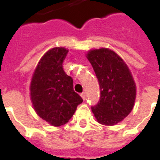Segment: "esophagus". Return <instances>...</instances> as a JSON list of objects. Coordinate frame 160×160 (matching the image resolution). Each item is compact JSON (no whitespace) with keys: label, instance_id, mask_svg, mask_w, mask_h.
Returning a JSON list of instances; mask_svg holds the SVG:
<instances>
[{"label":"esophagus","instance_id":"esophagus-1","mask_svg":"<svg viewBox=\"0 0 160 160\" xmlns=\"http://www.w3.org/2000/svg\"><path fill=\"white\" fill-rule=\"evenodd\" d=\"M80 96L82 97V98H83L84 100L86 99V92H82V93L80 94Z\"/></svg>","mask_w":160,"mask_h":160}]
</instances>
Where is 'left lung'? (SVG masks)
<instances>
[{
  "mask_svg": "<svg viewBox=\"0 0 160 160\" xmlns=\"http://www.w3.org/2000/svg\"><path fill=\"white\" fill-rule=\"evenodd\" d=\"M98 78L100 98L92 111L99 123L112 126L120 122L134 107L136 87L129 68L113 50L92 49L87 55Z\"/></svg>",
  "mask_w": 160,
  "mask_h": 160,
  "instance_id": "8db88e82",
  "label": "left lung"
}]
</instances>
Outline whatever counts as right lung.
Here are the masks:
<instances>
[{"mask_svg": "<svg viewBox=\"0 0 160 160\" xmlns=\"http://www.w3.org/2000/svg\"><path fill=\"white\" fill-rule=\"evenodd\" d=\"M68 50L62 47L49 49L42 56L33 73L31 99L36 113L50 125L66 124L83 102L73 91L72 77L63 70Z\"/></svg>", "mask_w": 160, "mask_h": 160, "instance_id": "obj_1", "label": "right lung"}]
</instances>
